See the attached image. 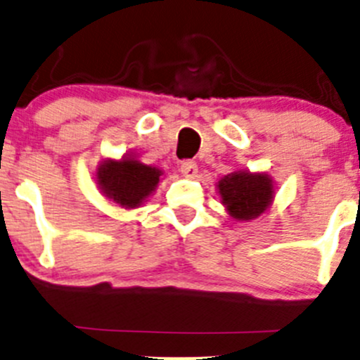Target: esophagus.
<instances>
[{
	"mask_svg": "<svg viewBox=\"0 0 360 360\" xmlns=\"http://www.w3.org/2000/svg\"><path fill=\"white\" fill-rule=\"evenodd\" d=\"M181 174H183L184 177H188V179H195L198 174V167L197 163L191 162V160H186V162L181 163Z\"/></svg>",
	"mask_w": 360,
	"mask_h": 360,
	"instance_id": "34e87169",
	"label": "esophagus"
}]
</instances>
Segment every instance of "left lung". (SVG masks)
<instances>
[{"label":"left lung","instance_id":"obj_1","mask_svg":"<svg viewBox=\"0 0 360 360\" xmlns=\"http://www.w3.org/2000/svg\"><path fill=\"white\" fill-rule=\"evenodd\" d=\"M221 203L235 221H252L263 216L275 200V183L268 172L235 170L216 184Z\"/></svg>","mask_w":360,"mask_h":360}]
</instances>
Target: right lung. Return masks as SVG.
<instances>
[{
  "instance_id": "1",
  "label": "right lung",
  "mask_w": 360,
  "mask_h": 360,
  "mask_svg": "<svg viewBox=\"0 0 360 360\" xmlns=\"http://www.w3.org/2000/svg\"><path fill=\"white\" fill-rule=\"evenodd\" d=\"M162 170L146 165L136 155L103 158L96 169V183L108 200L122 209H137L157 190Z\"/></svg>"
}]
</instances>
